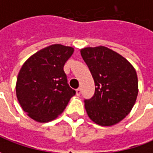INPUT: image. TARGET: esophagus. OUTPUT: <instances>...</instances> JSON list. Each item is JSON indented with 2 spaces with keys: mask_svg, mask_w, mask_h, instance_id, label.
Wrapping results in <instances>:
<instances>
[{
  "mask_svg": "<svg viewBox=\"0 0 153 153\" xmlns=\"http://www.w3.org/2000/svg\"><path fill=\"white\" fill-rule=\"evenodd\" d=\"M76 94L77 97H79L80 95H81V88H77L76 90Z\"/></svg>",
  "mask_w": 153,
  "mask_h": 153,
  "instance_id": "34e87169",
  "label": "esophagus"
}]
</instances>
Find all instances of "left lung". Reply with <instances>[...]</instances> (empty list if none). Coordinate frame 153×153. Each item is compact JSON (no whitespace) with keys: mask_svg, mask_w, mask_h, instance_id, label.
<instances>
[{"mask_svg":"<svg viewBox=\"0 0 153 153\" xmlns=\"http://www.w3.org/2000/svg\"><path fill=\"white\" fill-rule=\"evenodd\" d=\"M81 55L94 79L95 93L85 100L90 119L100 126L110 127L127 117L138 94L136 70L122 55L106 46L85 47Z\"/></svg>","mask_w":153,"mask_h":153,"instance_id":"8db88e82","label":"left lung"}]
</instances>
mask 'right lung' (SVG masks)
<instances>
[{"instance_id": "right-lung-1", "label": "right lung", "mask_w": 153, "mask_h": 153, "mask_svg": "<svg viewBox=\"0 0 153 153\" xmlns=\"http://www.w3.org/2000/svg\"><path fill=\"white\" fill-rule=\"evenodd\" d=\"M73 51L71 46L51 45L22 65L16 84V97L23 111L36 122L48 123L56 118L76 94L63 70Z\"/></svg>"}]
</instances>
